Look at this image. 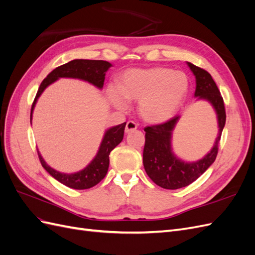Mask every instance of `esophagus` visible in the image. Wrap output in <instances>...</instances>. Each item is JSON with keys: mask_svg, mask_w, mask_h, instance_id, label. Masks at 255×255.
<instances>
[{"mask_svg": "<svg viewBox=\"0 0 255 255\" xmlns=\"http://www.w3.org/2000/svg\"><path fill=\"white\" fill-rule=\"evenodd\" d=\"M136 128H137V125L134 121H128L125 130H126L127 134H128L130 132H133V130H135Z\"/></svg>", "mask_w": 255, "mask_h": 255, "instance_id": "34e87169", "label": "esophagus"}]
</instances>
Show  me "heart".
Here are the masks:
<instances>
[{"instance_id": "b5f03b06", "label": "heart", "mask_w": 255, "mask_h": 255, "mask_svg": "<svg viewBox=\"0 0 255 255\" xmlns=\"http://www.w3.org/2000/svg\"><path fill=\"white\" fill-rule=\"evenodd\" d=\"M118 89L111 88L110 98L120 110L127 102L139 101L138 112L150 123H161L172 118L186 99L189 90L187 75L171 68L132 69L122 75Z\"/></svg>"}]
</instances>
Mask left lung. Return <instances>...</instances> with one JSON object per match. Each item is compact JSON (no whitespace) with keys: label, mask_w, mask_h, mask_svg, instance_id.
I'll return each instance as SVG.
<instances>
[{"label":"left lung","mask_w":255,"mask_h":255,"mask_svg":"<svg viewBox=\"0 0 255 255\" xmlns=\"http://www.w3.org/2000/svg\"><path fill=\"white\" fill-rule=\"evenodd\" d=\"M196 76L195 97L210 102L217 113L219 135L213 149L195 163H185L176 158L171 149V134L179 121V116L160 125L144 128L143 167L146 174L158 186L165 189H177L187 186L202 175L216 159L219 149L222 129L226 125V110L220 91L212 75L204 69L187 63Z\"/></svg>","instance_id":"obj_1"}]
</instances>
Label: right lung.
I'll use <instances>...</instances> for the list:
<instances>
[{"label":"right lung","mask_w":255,"mask_h":255,"mask_svg":"<svg viewBox=\"0 0 255 255\" xmlns=\"http://www.w3.org/2000/svg\"><path fill=\"white\" fill-rule=\"evenodd\" d=\"M112 65L109 61L105 60H89V59H74L69 63L61 65L54 69L52 72L48 74L42 83L40 84L39 89L37 91V95L30 110V120H32V114L36 104L37 99L42 94V91L47 88L50 84L55 82L59 78H72L87 81L90 84L95 85L98 88L101 89L103 87L105 73L109 70ZM127 122L122 125L116 126L106 130L103 140L100 145V149L96 157L92 159L91 163L83 170L75 173H61L47 165L38 152L42 167L47 170L54 179H56L61 184L73 189H88L96 186L98 183L101 182L109 170L110 166V153L114 150L123 139L125 135V128Z\"/></svg>","instance_id":"add662e5"}]
</instances>
